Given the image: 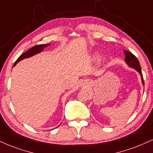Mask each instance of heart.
Masks as SVG:
<instances>
[{
  "label": "heart",
  "mask_w": 153,
  "mask_h": 153,
  "mask_svg": "<svg viewBox=\"0 0 153 153\" xmlns=\"http://www.w3.org/2000/svg\"><path fill=\"white\" fill-rule=\"evenodd\" d=\"M99 56H100V53L98 52H95L93 55H92V59H93V60H96V59L98 58Z\"/></svg>",
  "instance_id": "1"
}]
</instances>
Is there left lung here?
Listing matches in <instances>:
<instances>
[{"instance_id":"8db88e82","label":"left lung","mask_w":153,"mask_h":153,"mask_svg":"<svg viewBox=\"0 0 153 153\" xmlns=\"http://www.w3.org/2000/svg\"><path fill=\"white\" fill-rule=\"evenodd\" d=\"M123 52H124L125 56H126L125 62H126V64L129 66V67L135 69L136 71L138 72L141 76L142 83H143V85H144V80H143V74H142L140 65V62L138 61V60H137V58H136V57L134 56L132 53L129 52V51L124 50V51H123Z\"/></svg>"}]
</instances>
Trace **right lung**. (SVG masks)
Returning <instances> with one entry per match:
<instances>
[{"label":"right lung","instance_id":"1","mask_svg":"<svg viewBox=\"0 0 153 153\" xmlns=\"http://www.w3.org/2000/svg\"><path fill=\"white\" fill-rule=\"evenodd\" d=\"M50 45H51L50 43H47V44H43V45H36V46L33 47L32 48H30V50H28V51H27L25 53H24L23 54H22L21 56L17 59V60L15 62L13 66H16V64H17L18 62H20L21 60H23V59L30 58V57H32L35 56V55L38 54V53L42 52L45 48H46L47 46H49Z\"/></svg>","mask_w":153,"mask_h":153}]
</instances>
